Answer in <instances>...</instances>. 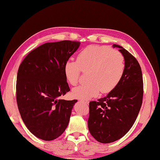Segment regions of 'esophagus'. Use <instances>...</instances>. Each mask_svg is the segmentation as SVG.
I'll return each instance as SVG.
<instances>
[{
    "label": "esophagus",
    "instance_id": "1",
    "mask_svg": "<svg viewBox=\"0 0 160 160\" xmlns=\"http://www.w3.org/2000/svg\"><path fill=\"white\" fill-rule=\"evenodd\" d=\"M81 102H84V103H85V104H89V101L88 100H80Z\"/></svg>",
    "mask_w": 160,
    "mask_h": 160
}]
</instances>
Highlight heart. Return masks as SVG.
<instances>
[{
	"label": "heart",
	"instance_id": "b5f03b06",
	"mask_svg": "<svg viewBox=\"0 0 160 160\" xmlns=\"http://www.w3.org/2000/svg\"><path fill=\"white\" fill-rule=\"evenodd\" d=\"M63 70L66 80L72 86L78 84L81 71H88L89 82L72 91L74 98L87 100L96 96L100 91L107 93L118 86L124 73V57L119 51L108 47L90 45L78 54L77 61H66Z\"/></svg>",
	"mask_w": 160,
	"mask_h": 160
}]
</instances>
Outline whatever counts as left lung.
I'll use <instances>...</instances> for the list:
<instances>
[{
    "mask_svg": "<svg viewBox=\"0 0 160 160\" xmlns=\"http://www.w3.org/2000/svg\"><path fill=\"white\" fill-rule=\"evenodd\" d=\"M118 47L125 60V70L118 86L106 97L89 102L88 128L101 143L120 140L130 130L140 112L143 99V78L140 64L127 50Z\"/></svg>",
    "mask_w": 160,
    "mask_h": 160,
    "instance_id": "left-lung-1",
    "label": "left lung"
}]
</instances>
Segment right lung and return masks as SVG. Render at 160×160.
Masks as SVG:
<instances>
[{
    "instance_id": "obj_1",
    "label": "right lung",
    "mask_w": 160,
    "mask_h": 160,
    "mask_svg": "<svg viewBox=\"0 0 160 160\" xmlns=\"http://www.w3.org/2000/svg\"><path fill=\"white\" fill-rule=\"evenodd\" d=\"M80 45L71 40L45 43L28 53L19 66L16 101L20 116L29 131L41 140H55L69 124L78 100L59 98L70 91L64 64Z\"/></svg>"
}]
</instances>
